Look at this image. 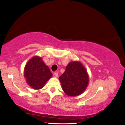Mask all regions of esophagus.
<instances>
[{
    "label": "esophagus",
    "instance_id": "1",
    "mask_svg": "<svg viewBox=\"0 0 125 125\" xmlns=\"http://www.w3.org/2000/svg\"><path fill=\"white\" fill-rule=\"evenodd\" d=\"M54 75H55V77H58V73H55H55H54Z\"/></svg>",
    "mask_w": 125,
    "mask_h": 125
}]
</instances>
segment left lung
<instances>
[{
  "instance_id": "8db88e82",
  "label": "left lung",
  "mask_w": 125,
  "mask_h": 125,
  "mask_svg": "<svg viewBox=\"0 0 125 125\" xmlns=\"http://www.w3.org/2000/svg\"><path fill=\"white\" fill-rule=\"evenodd\" d=\"M59 79L63 91L68 96L80 95L87 88L89 83L87 70L78 61L68 63L64 73Z\"/></svg>"
}]
</instances>
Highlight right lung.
<instances>
[{"mask_svg": "<svg viewBox=\"0 0 125 125\" xmlns=\"http://www.w3.org/2000/svg\"><path fill=\"white\" fill-rule=\"evenodd\" d=\"M49 67L41 57L34 56L28 61L24 68V76L30 87L34 89H41L52 77Z\"/></svg>", "mask_w": 125, "mask_h": 125, "instance_id": "obj_1", "label": "right lung"}]
</instances>
